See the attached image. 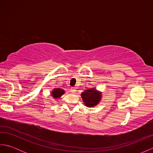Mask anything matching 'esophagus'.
Returning a JSON list of instances; mask_svg holds the SVG:
<instances>
[{
	"instance_id": "34e87169",
	"label": "esophagus",
	"mask_w": 153,
	"mask_h": 153,
	"mask_svg": "<svg viewBox=\"0 0 153 153\" xmlns=\"http://www.w3.org/2000/svg\"><path fill=\"white\" fill-rule=\"evenodd\" d=\"M71 93H75L76 92V89L74 88V87H71Z\"/></svg>"
}]
</instances>
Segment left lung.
I'll list each match as a JSON object with an SVG mask.
<instances>
[{
    "label": "left lung",
    "instance_id": "left-lung-1",
    "mask_svg": "<svg viewBox=\"0 0 153 153\" xmlns=\"http://www.w3.org/2000/svg\"><path fill=\"white\" fill-rule=\"evenodd\" d=\"M81 95L84 104L87 107H94L97 105L101 99V93L95 88L85 90Z\"/></svg>",
    "mask_w": 153,
    "mask_h": 153
}]
</instances>
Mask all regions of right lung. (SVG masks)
I'll return each mask as SVG.
<instances>
[{"label":"right lung","instance_id":"right-lung-1","mask_svg":"<svg viewBox=\"0 0 153 153\" xmlns=\"http://www.w3.org/2000/svg\"><path fill=\"white\" fill-rule=\"evenodd\" d=\"M65 91L64 90L62 89H60V88H55L54 90L52 91V96H53L54 98L56 99L57 98H59L62 95L64 94Z\"/></svg>","mask_w":153,"mask_h":153}]
</instances>
